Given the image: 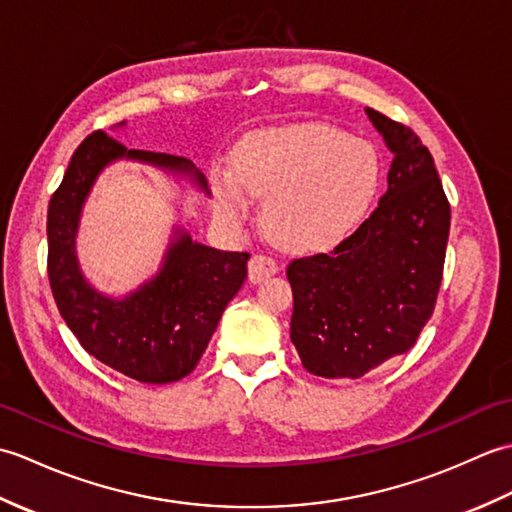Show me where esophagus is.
Listing matches in <instances>:
<instances>
[{
  "label": "esophagus",
  "mask_w": 512,
  "mask_h": 512,
  "mask_svg": "<svg viewBox=\"0 0 512 512\" xmlns=\"http://www.w3.org/2000/svg\"><path fill=\"white\" fill-rule=\"evenodd\" d=\"M277 270H279V264L273 257H268L264 253H255L248 262V277L253 284H259V281H264L266 277L275 275Z\"/></svg>",
  "instance_id": "esophagus-1"
}]
</instances>
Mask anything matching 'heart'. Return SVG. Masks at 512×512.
I'll list each match as a JSON object with an SVG mask.
<instances>
[{
	"label": "heart",
	"instance_id": "1",
	"mask_svg": "<svg viewBox=\"0 0 512 512\" xmlns=\"http://www.w3.org/2000/svg\"><path fill=\"white\" fill-rule=\"evenodd\" d=\"M380 182L374 147L323 123L250 134L235 151V173L215 182L217 206L244 220L250 193L268 195V231L295 250L339 244L363 220Z\"/></svg>",
	"mask_w": 512,
	"mask_h": 512
}]
</instances>
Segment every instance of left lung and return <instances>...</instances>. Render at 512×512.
Segmentation results:
<instances>
[{
  "mask_svg": "<svg viewBox=\"0 0 512 512\" xmlns=\"http://www.w3.org/2000/svg\"><path fill=\"white\" fill-rule=\"evenodd\" d=\"M394 160L372 215L330 253L292 259L290 339L323 378H361L416 345L436 308L451 226L429 149L367 107Z\"/></svg>",
  "mask_w": 512,
  "mask_h": 512,
  "instance_id": "8db88e82",
  "label": "left lung"
}]
</instances>
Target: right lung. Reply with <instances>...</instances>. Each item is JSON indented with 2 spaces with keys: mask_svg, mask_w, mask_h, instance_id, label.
Wrapping results in <instances>:
<instances>
[{
  "mask_svg": "<svg viewBox=\"0 0 512 512\" xmlns=\"http://www.w3.org/2000/svg\"><path fill=\"white\" fill-rule=\"evenodd\" d=\"M118 158L189 173L206 189L193 162L158 151L127 149L103 129L76 147L48 206V279L63 321L83 350L138 383L165 385L189 376L237 290L248 253H226L176 237L160 273L125 299H110L83 279L74 255L81 206L96 176Z\"/></svg>",
  "mask_w": 512,
  "mask_h": 512,
  "instance_id": "right-lung-1",
  "label": "right lung"
}]
</instances>
